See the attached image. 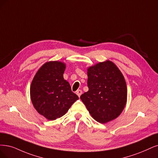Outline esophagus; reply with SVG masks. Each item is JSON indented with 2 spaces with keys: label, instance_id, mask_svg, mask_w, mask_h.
<instances>
[{
  "label": "esophagus",
  "instance_id": "obj_1",
  "mask_svg": "<svg viewBox=\"0 0 158 158\" xmlns=\"http://www.w3.org/2000/svg\"><path fill=\"white\" fill-rule=\"evenodd\" d=\"M82 93H83V92H82V90H77V92H76V94H77V95L79 97L81 96V95L82 94Z\"/></svg>",
  "mask_w": 158,
  "mask_h": 158
}]
</instances>
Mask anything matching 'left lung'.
Wrapping results in <instances>:
<instances>
[{
  "label": "left lung",
  "mask_w": 158,
  "mask_h": 158,
  "mask_svg": "<svg viewBox=\"0 0 158 158\" xmlns=\"http://www.w3.org/2000/svg\"><path fill=\"white\" fill-rule=\"evenodd\" d=\"M89 91L80 98L97 122L111 121L121 114L127 101V86L123 75L110 60L87 69Z\"/></svg>",
  "instance_id": "obj_1"
}]
</instances>
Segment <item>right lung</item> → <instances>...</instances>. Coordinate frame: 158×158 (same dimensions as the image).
<instances>
[{
	"label": "right lung",
	"instance_id": "right-lung-1",
	"mask_svg": "<svg viewBox=\"0 0 158 158\" xmlns=\"http://www.w3.org/2000/svg\"><path fill=\"white\" fill-rule=\"evenodd\" d=\"M66 64L58 61L45 63L35 75L31 86V98L41 115L54 120L65 114L79 97L64 80Z\"/></svg>",
	"mask_w": 158,
	"mask_h": 158
}]
</instances>
